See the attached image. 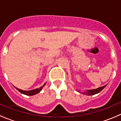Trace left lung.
<instances>
[{"label": "left lung", "mask_w": 121, "mask_h": 121, "mask_svg": "<svg viewBox=\"0 0 121 121\" xmlns=\"http://www.w3.org/2000/svg\"><path fill=\"white\" fill-rule=\"evenodd\" d=\"M106 86V85L103 86H101V87L98 88L94 89V90H87L86 92H83V94L88 95H95L96 94H98L99 92H101L104 88Z\"/></svg>", "instance_id": "1"}]
</instances>
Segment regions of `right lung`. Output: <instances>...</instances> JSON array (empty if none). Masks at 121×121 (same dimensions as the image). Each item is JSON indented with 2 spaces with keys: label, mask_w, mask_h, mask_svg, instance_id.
I'll return each instance as SVG.
<instances>
[{
  "label": "right lung",
  "mask_w": 121,
  "mask_h": 121,
  "mask_svg": "<svg viewBox=\"0 0 121 121\" xmlns=\"http://www.w3.org/2000/svg\"><path fill=\"white\" fill-rule=\"evenodd\" d=\"M45 84H44L43 85V86H40V87L39 88L35 89V90H31V91H23V90H20V89L17 88H16V87H15V88L18 90V91H19V92H21L22 94H24V95H33L39 93L40 91H41L43 87L44 86Z\"/></svg>",
  "instance_id": "1"
}]
</instances>
